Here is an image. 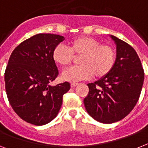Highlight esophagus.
<instances>
[{
	"instance_id": "obj_1",
	"label": "esophagus",
	"mask_w": 148,
	"mask_h": 148,
	"mask_svg": "<svg viewBox=\"0 0 148 148\" xmlns=\"http://www.w3.org/2000/svg\"><path fill=\"white\" fill-rule=\"evenodd\" d=\"M77 85V83H71V88H74V87H76Z\"/></svg>"
}]
</instances>
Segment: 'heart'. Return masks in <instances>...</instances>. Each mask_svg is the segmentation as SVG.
<instances>
[{"label":"heart","instance_id":"heart-1","mask_svg":"<svg viewBox=\"0 0 148 148\" xmlns=\"http://www.w3.org/2000/svg\"><path fill=\"white\" fill-rule=\"evenodd\" d=\"M69 47L59 45L54 47L52 58L55 64L67 67L71 63L73 54L81 55L78 67L67 70L62 79L70 82L88 80L95 75L103 77L111 71L116 62V51L110 45L90 37H79L70 40Z\"/></svg>","mask_w":148,"mask_h":148}]
</instances>
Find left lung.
<instances>
[{"label": "left lung", "instance_id": "1", "mask_svg": "<svg viewBox=\"0 0 148 148\" xmlns=\"http://www.w3.org/2000/svg\"><path fill=\"white\" fill-rule=\"evenodd\" d=\"M116 62L111 71L95 83L88 84L84 99L90 117L103 124H112L125 117L138 102L144 83V69L138 53L115 36Z\"/></svg>", "mask_w": 148, "mask_h": 148}]
</instances>
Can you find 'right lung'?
<instances>
[{"label": "right lung", "mask_w": 148, "mask_h": 148, "mask_svg": "<svg viewBox=\"0 0 148 148\" xmlns=\"http://www.w3.org/2000/svg\"><path fill=\"white\" fill-rule=\"evenodd\" d=\"M65 38L38 34L21 43L8 60L4 73L6 93L13 110L21 119L37 126L58 115L68 82L51 86L58 75L53 50Z\"/></svg>", "instance_id": "obj_1"}]
</instances>
